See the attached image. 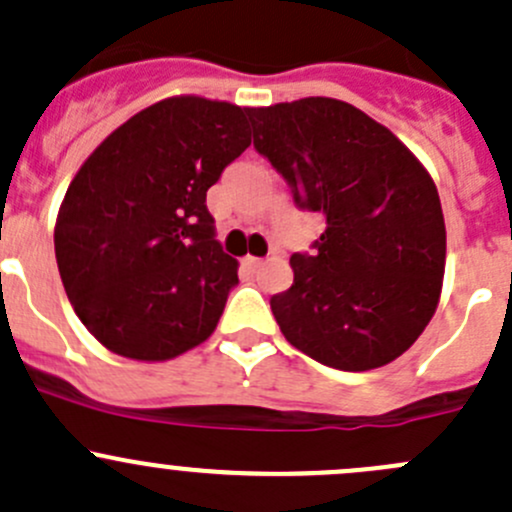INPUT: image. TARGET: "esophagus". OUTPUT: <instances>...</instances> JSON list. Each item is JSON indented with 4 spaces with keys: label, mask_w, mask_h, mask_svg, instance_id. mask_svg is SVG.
I'll return each mask as SVG.
<instances>
[{
    "label": "esophagus",
    "mask_w": 512,
    "mask_h": 512,
    "mask_svg": "<svg viewBox=\"0 0 512 512\" xmlns=\"http://www.w3.org/2000/svg\"><path fill=\"white\" fill-rule=\"evenodd\" d=\"M262 265V260L260 257H252V255H247V257H242V267H245V270H250V272H255L257 267Z\"/></svg>",
    "instance_id": "1"
}]
</instances>
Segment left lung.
I'll use <instances>...</instances> for the list:
<instances>
[{"mask_svg":"<svg viewBox=\"0 0 512 512\" xmlns=\"http://www.w3.org/2000/svg\"><path fill=\"white\" fill-rule=\"evenodd\" d=\"M255 148L294 200L324 218L314 255L270 299L294 349L342 371L399 359L431 322L446 272V223L431 173L394 133L327 96L247 108Z\"/></svg>","mask_w":512,"mask_h":512,"instance_id":"8db88e82","label":"left lung"}]
</instances>
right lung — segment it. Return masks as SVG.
Here are the masks:
<instances>
[{
  "mask_svg": "<svg viewBox=\"0 0 512 512\" xmlns=\"http://www.w3.org/2000/svg\"><path fill=\"white\" fill-rule=\"evenodd\" d=\"M247 108L170 96L103 138L71 180L56 265L84 327L133 361H168L218 327L237 260L215 240L210 185L247 146Z\"/></svg>",
  "mask_w": 512,
  "mask_h": 512,
  "instance_id": "obj_1",
  "label": "right lung"
}]
</instances>
